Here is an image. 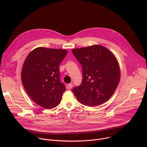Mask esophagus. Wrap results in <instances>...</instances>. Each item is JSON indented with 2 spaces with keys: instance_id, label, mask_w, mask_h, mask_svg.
I'll list each match as a JSON object with an SVG mask.
<instances>
[{
  "instance_id": "obj_1",
  "label": "esophagus",
  "mask_w": 147,
  "mask_h": 147,
  "mask_svg": "<svg viewBox=\"0 0 147 147\" xmlns=\"http://www.w3.org/2000/svg\"><path fill=\"white\" fill-rule=\"evenodd\" d=\"M73 83H70V84H69L67 85V88L69 90H70L73 87Z\"/></svg>"
}]
</instances>
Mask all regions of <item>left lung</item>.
<instances>
[{
	"label": "left lung",
	"instance_id": "obj_1",
	"mask_svg": "<svg viewBox=\"0 0 147 147\" xmlns=\"http://www.w3.org/2000/svg\"><path fill=\"white\" fill-rule=\"evenodd\" d=\"M82 69L81 85L72 90L81 103L100 105L113 94L120 81V70L115 55L100 45L71 50Z\"/></svg>",
	"mask_w": 147,
	"mask_h": 147
}]
</instances>
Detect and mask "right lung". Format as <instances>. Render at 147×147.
<instances>
[{
  "label": "right lung",
  "mask_w": 147,
  "mask_h": 147,
  "mask_svg": "<svg viewBox=\"0 0 147 147\" xmlns=\"http://www.w3.org/2000/svg\"><path fill=\"white\" fill-rule=\"evenodd\" d=\"M67 51L39 47L26 57L22 70V81L30 97L37 105L52 109L60 103L66 88L61 82L59 65Z\"/></svg>",
  "instance_id": "1"
}]
</instances>
